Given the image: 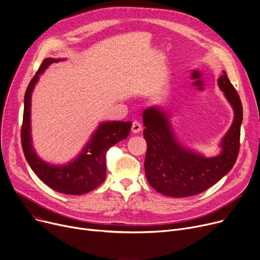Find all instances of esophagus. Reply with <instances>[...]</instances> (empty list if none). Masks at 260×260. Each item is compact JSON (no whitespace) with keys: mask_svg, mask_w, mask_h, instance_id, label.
Masks as SVG:
<instances>
[{"mask_svg":"<svg viewBox=\"0 0 260 260\" xmlns=\"http://www.w3.org/2000/svg\"><path fill=\"white\" fill-rule=\"evenodd\" d=\"M141 131H142V125H141V123L139 122V121H137V120L133 121L132 132H133L134 134H137V133H139V132H141Z\"/></svg>","mask_w":260,"mask_h":260,"instance_id":"34e87169","label":"esophagus"}]
</instances>
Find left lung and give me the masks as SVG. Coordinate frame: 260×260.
<instances>
[{
	"instance_id": "1",
	"label": "left lung",
	"mask_w": 260,
	"mask_h": 260,
	"mask_svg": "<svg viewBox=\"0 0 260 260\" xmlns=\"http://www.w3.org/2000/svg\"><path fill=\"white\" fill-rule=\"evenodd\" d=\"M219 89L234 110L233 123L221 141V152L213 158L186 149L178 142L169 115L161 108L143 112V135L147 143L144 161L149 185L158 192L172 198H185L205 191L234 166L239 152L243 106L226 72L217 79Z\"/></svg>"
}]
</instances>
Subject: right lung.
I'll return each instance as SVG.
<instances>
[{
    "mask_svg": "<svg viewBox=\"0 0 260 260\" xmlns=\"http://www.w3.org/2000/svg\"><path fill=\"white\" fill-rule=\"evenodd\" d=\"M59 59L45 58L25 93L23 124L21 129L22 147L25 158L36 175L50 188L60 193L78 196L92 191L106 179L107 152L111 146L128 136L132 122L129 121H108L99 125L91 140L78 157L67 165L56 166L43 161L34 151L30 134L31 93L39 76L45 69Z\"/></svg>",
    "mask_w": 260,
    "mask_h": 260,
    "instance_id": "1",
    "label": "right lung"
}]
</instances>
